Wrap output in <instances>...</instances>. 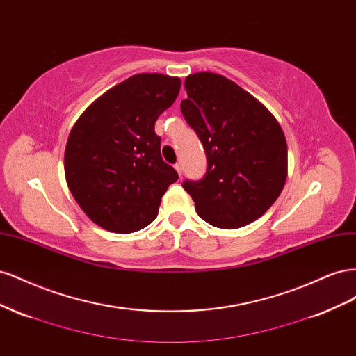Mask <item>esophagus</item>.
Returning <instances> with one entry per match:
<instances>
[{
  "instance_id": "obj_1",
  "label": "esophagus",
  "mask_w": 356,
  "mask_h": 356,
  "mask_svg": "<svg viewBox=\"0 0 356 356\" xmlns=\"http://www.w3.org/2000/svg\"><path fill=\"white\" fill-rule=\"evenodd\" d=\"M175 169H177V172H178V175L181 177V175H182V165H181V163H175Z\"/></svg>"
}]
</instances>
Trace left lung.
I'll return each mask as SVG.
<instances>
[{
    "mask_svg": "<svg viewBox=\"0 0 356 356\" xmlns=\"http://www.w3.org/2000/svg\"><path fill=\"white\" fill-rule=\"evenodd\" d=\"M181 111L207 153L202 179L182 187L199 217L220 229L260 218L281 195L288 149L282 127L266 106L234 81L213 72L186 79Z\"/></svg>",
    "mask_w": 356,
    "mask_h": 356,
    "instance_id": "1",
    "label": "left lung"
}]
</instances>
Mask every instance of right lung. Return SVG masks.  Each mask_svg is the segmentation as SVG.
Returning <instances> with one entry per match:
<instances>
[{
	"mask_svg": "<svg viewBox=\"0 0 356 356\" xmlns=\"http://www.w3.org/2000/svg\"><path fill=\"white\" fill-rule=\"evenodd\" d=\"M181 80L135 74L96 99L74 124L65 177L74 199L99 227L132 233L152 222L178 179L160 154L159 115L175 102Z\"/></svg>",
	"mask_w": 356,
	"mask_h": 356,
	"instance_id": "obj_1",
	"label": "right lung"
}]
</instances>
